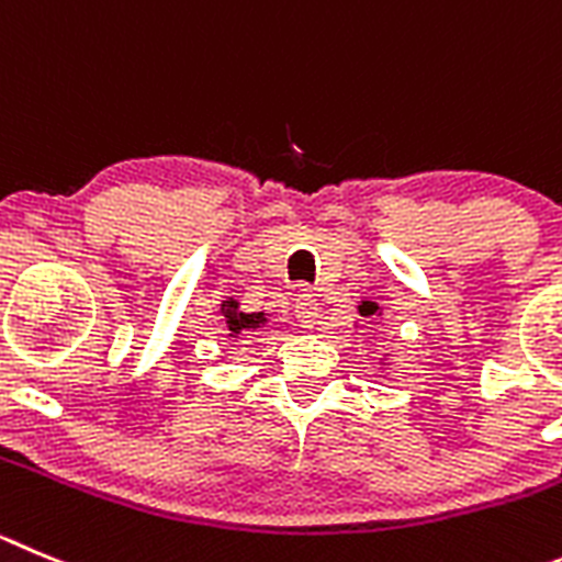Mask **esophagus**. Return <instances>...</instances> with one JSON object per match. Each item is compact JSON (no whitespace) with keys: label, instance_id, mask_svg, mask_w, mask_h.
<instances>
[{"label":"esophagus","instance_id":"esophagus-1","mask_svg":"<svg viewBox=\"0 0 562 562\" xmlns=\"http://www.w3.org/2000/svg\"><path fill=\"white\" fill-rule=\"evenodd\" d=\"M293 313H296V322L302 324V327H305V329L316 327V322H318V299L313 296L311 291L296 293V299H293Z\"/></svg>","mask_w":562,"mask_h":562}]
</instances>
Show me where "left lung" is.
<instances>
[{"instance_id": "8db88e82", "label": "left lung", "mask_w": 562, "mask_h": 562, "mask_svg": "<svg viewBox=\"0 0 562 562\" xmlns=\"http://www.w3.org/2000/svg\"><path fill=\"white\" fill-rule=\"evenodd\" d=\"M360 316L371 318V316H382V313L376 311V307H369V311H360ZM387 366H391V360H387V358H380V371H382V374H387Z\"/></svg>"}]
</instances>
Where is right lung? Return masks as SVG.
I'll list each match as a JSON object with an SVG mask.
<instances>
[{
    "mask_svg": "<svg viewBox=\"0 0 562 562\" xmlns=\"http://www.w3.org/2000/svg\"><path fill=\"white\" fill-rule=\"evenodd\" d=\"M222 316H224V327H227L229 340L249 338L251 333H257L260 327H266L263 313H244L235 299H224Z\"/></svg>",
    "mask_w": 562,
    "mask_h": 562,
    "instance_id": "obj_1",
    "label": "right lung"
}]
</instances>
